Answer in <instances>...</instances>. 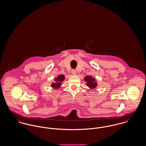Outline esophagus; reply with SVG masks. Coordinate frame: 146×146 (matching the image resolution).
Listing matches in <instances>:
<instances>
[{
	"mask_svg": "<svg viewBox=\"0 0 146 146\" xmlns=\"http://www.w3.org/2000/svg\"><path fill=\"white\" fill-rule=\"evenodd\" d=\"M71 73H72V74L73 75H76V74H77V72H76L75 70H74V69H72V70Z\"/></svg>",
	"mask_w": 146,
	"mask_h": 146,
	"instance_id": "1",
	"label": "esophagus"
}]
</instances>
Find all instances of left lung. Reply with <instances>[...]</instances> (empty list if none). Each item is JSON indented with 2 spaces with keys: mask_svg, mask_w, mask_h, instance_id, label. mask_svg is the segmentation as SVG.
I'll list each match as a JSON object with an SVG mask.
<instances>
[{
  "mask_svg": "<svg viewBox=\"0 0 146 146\" xmlns=\"http://www.w3.org/2000/svg\"><path fill=\"white\" fill-rule=\"evenodd\" d=\"M84 80L87 82V86L90 88H94L97 87V84L95 82V79L92 78L91 76H86L84 78Z\"/></svg>",
  "mask_w": 146,
  "mask_h": 146,
  "instance_id": "left-lung-1",
  "label": "left lung"
}]
</instances>
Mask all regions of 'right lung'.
Instances as JSON below:
<instances>
[{
    "instance_id": "right-lung-1",
    "label": "right lung",
    "mask_w": 146,
    "mask_h": 146,
    "mask_svg": "<svg viewBox=\"0 0 146 146\" xmlns=\"http://www.w3.org/2000/svg\"><path fill=\"white\" fill-rule=\"evenodd\" d=\"M65 79V77L63 75H61V76H59L56 78V83H53L52 84V87L53 88H59L60 86H61V82L64 80Z\"/></svg>"
}]
</instances>
